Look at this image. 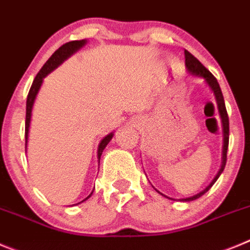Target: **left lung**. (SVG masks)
Segmentation results:
<instances>
[{"label": "left lung", "mask_w": 250, "mask_h": 250, "mask_svg": "<svg viewBox=\"0 0 250 250\" xmlns=\"http://www.w3.org/2000/svg\"><path fill=\"white\" fill-rule=\"evenodd\" d=\"M184 56H186V67L187 71L189 72V75L194 76V77H201L206 81V83L208 84V87L212 89V92L214 93L215 101H217V105H218V112H219V117H220V122H222V128H223V150H222V166H220V169L218 170L217 175L214 177L210 184L207 187L206 189H203L202 192L197 193L195 195H192V197L188 198H182V199H178L181 202H192L194 199H198L199 197L204 194V193L208 192L210 189V187L217 182V179L219 178V175L222 174V172L224 170V167H226L227 163V150H228V143H229V118L228 114H227V109H226V104H224V98L223 94H222V91H220L219 83H218L217 78L203 66V64L197 60L193 55H190L188 51H184ZM157 190V189H156ZM159 194H162L163 197L168 198V199H172V201H175L174 198L167 197V195H164L163 193H161L159 190H157Z\"/></svg>", "instance_id": "left-lung-1"}]
</instances>
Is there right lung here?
Wrapping results in <instances>:
<instances>
[{
	"label": "right lung",
	"mask_w": 250,
	"mask_h": 250,
	"mask_svg": "<svg viewBox=\"0 0 250 250\" xmlns=\"http://www.w3.org/2000/svg\"><path fill=\"white\" fill-rule=\"evenodd\" d=\"M86 43H87V40H81V41L67 42V43H64L63 46H61L60 48H58L57 51H56V52L48 58V61H47L46 63L43 64V67L40 69V72L37 73L36 78L33 80L32 86H31L30 92H28V96H27V103H26V129H24L26 148H27V141H28V130H30V123H31V116H32L33 104H35V101H36V97H37L38 91H40V88H41V86H42V83H43V78L46 77L48 73H51L53 69L57 68L60 64L63 63L64 61H66L68 57H71L73 53L77 52L78 49L82 48V47L84 46ZM112 137H113V132L109 134H107V136H105L104 138L101 141L100 145H98V150H97L98 162H100L101 156H102L103 149L105 148V146L108 145L109 141L112 139ZM92 193L86 198V199H83L82 202L87 201V199H88V198L92 195ZM82 202H80V203H82ZM80 203H77V204H80Z\"/></svg>",
	"instance_id": "right-lung-1"
}]
</instances>
